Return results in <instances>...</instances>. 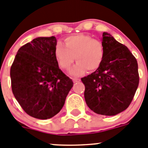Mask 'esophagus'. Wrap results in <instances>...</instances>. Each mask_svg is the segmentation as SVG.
<instances>
[{
	"label": "esophagus",
	"mask_w": 148,
	"mask_h": 148,
	"mask_svg": "<svg viewBox=\"0 0 148 148\" xmlns=\"http://www.w3.org/2000/svg\"><path fill=\"white\" fill-rule=\"evenodd\" d=\"M73 82H74V83H77V82H79V81H80V79H79V78H73Z\"/></svg>",
	"instance_id": "1"
}]
</instances>
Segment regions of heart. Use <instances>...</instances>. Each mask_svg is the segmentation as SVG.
Masks as SVG:
<instances>
[{
    "instance_id": "heart-1",
    "label": "heart",
    "mask_w": 148,
    "mask_h": 148,
    "mask_svg": "<svg viewBox=\"0 0 148 148\" xmlns=\"http://www.w3.org/2000/svg\"><path fill=\"white\" fill-rule=\"evenodd\" d=\"M64 46L58 42L54 49V55L60 68L68 71L74 60L77 62L71 74L79 76L88 71L93 72L100 67L103 61L105 49L101 40L85 34L67 37Z\"/></svg>"
}]
</instances>
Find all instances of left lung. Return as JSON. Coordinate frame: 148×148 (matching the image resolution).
Returning <instances> with one entry per match:
<instances>
[{
  "mask_svg": "<svg viewBox=\"0 0 148 148\" xmlns=\"http://www.w3.org/2000/svg\"><path fill=\"white\" fill-rule=\"evenodd\" d=\"M105 49L99 69L81 79L86 104L96 114L114 116L127 109L139 86L138 63L127 46L107 32L102 34Z\"/></svg>",
  "mask_w": 148,
  "mask_h": 148,
  "instance_id": "left-lung-1",
  "label": "left lung"
}]
</instances>
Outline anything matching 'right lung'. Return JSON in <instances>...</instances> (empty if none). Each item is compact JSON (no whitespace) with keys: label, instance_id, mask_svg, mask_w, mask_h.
<instances>
[{"label":"right lung","instance_id":"1","mask_svg":"<svg viewBox=\"0 0 148 148\" xmlns=\"http://www.w3.org/2000/svg\"><path fill=\"white\" fill-rule=\"evenodd\" d=\"M55 37L38 38L21 46L10 69L12 90L23 110L40 119L60 111L73 81L59 69Z\"/></svg>","mask_w":148,"mask_h":148}]
</instances>
